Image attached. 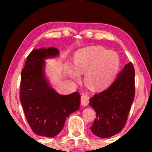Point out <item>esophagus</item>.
<instances>
[{"label": "esophagus", "instance_id": "34e87169", "mask_svg": "<svg viewBox=\"0 0 152 152\" xmlns=\"http://www.w3.org/2000/svg\"><path fill=\"white\" fill-rule=\"evenodd\" d=\"M89 103V97L86 94H82L81 96V104L82 106L86 107Z\"/></svg>", "mask_w": 152, "mask_h": 152}]
</instances>
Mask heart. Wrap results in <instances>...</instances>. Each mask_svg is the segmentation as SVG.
Segmentation results:
<instances>
[{
    "label": "heart",
    "mask_w": 152,
    "mask_h": 152,
    "mask_svg": "<svg viewBox=\"0 0 152 152\" xmlns=\"http://www.w3.org/2000/svg\"><path fill=\"white\" fill-rule=\"evenodd\" d=\"M74 62L76 71L71 70L70 76L78 80L79 74L85 75L86 86L94 91H101L109 86L120 65L117 53L101 46L87 47L77 51Z\"/></svg>",
    "instance_id": "1"
}]
</instances>
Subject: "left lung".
Here are the masks:
<instances>
[{"label": "left lung", "instance_id": "obj_1", "mask_svg": "<svg viewBox=\"0 0 152 152\" xmlns=\"http://www.w3.org/2000/svg\"><path fill=\"white\" fill-rule=\"evenodd\" d=\"M134 68L129 62L109 88L90 99V106L96 115L91 127L94 135L108 138L116 135L124 127L134 100Z\"/></svg>", "mask_w": 152, "mask_h": 152}]
</instances>
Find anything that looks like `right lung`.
Returning a JSON list of instances; mask_svg holds the SVG:
<instances>
[{
    "instance_id": "add662e5",
    "label": "right lung",
    "mask_w": 152,
    "mask_h": 152,
    "mask_svg": "<svg viewBox=\"0 0 152 152\" xmlns=\"http://www.w3.org/2000/svg\"><path fill=\"white\" fill-rule=\"evenodd\" d=\"M60 55L57 48L33 49L21 72L20 100L25 117L33 132L53 137L60 133L71 113L79 110L78 92L68 95L58 93L45 75V59Z\"/></svg>"
}]
</instances>
